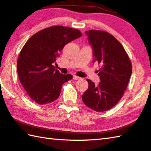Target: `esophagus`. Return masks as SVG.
I'll return each mask as SVG.
<instances>
[{
  "instance_id": "1",
  "label": "esophagus",
  "mask_w": 151,
  "mask_h": 151,
  "mask_svg": "<svg viewBox=\"0 0 151 151\" xmlns=\"http://www.w3.org/2000/svg\"><path fill=\"white\" fill-rule=\"evenodd\" d=\"M81 78L79 77V76H77L76 75H73V79L74 80H79V79H81Z\"/></svg>"
}]
</instances>
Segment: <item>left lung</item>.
Listing matches in <instances>:
<instances>
[{
	"label": "left lung",
	"mask_w": 151,
	"mask_h": 151,
	"mask_svg": "<svg viewBox=\"0 0 151 151\" xmlns=\"http://www.w3.org/2000/svg\"><path fill=\"white\" fill-rule=\"evenodd\" d=\"M93 50V63L101 65V82L95 85L87 79L88 88L82 95L85 105L96 112L111 109L124 94L132 73V64L124 47L116 38L103 30H86Z\"/></svg>",
	"instance_id": "obj_1"
}]
</instances>
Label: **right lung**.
Listing matches in <instances>:
<instances>
[{
  "mask_svg": "<svg viewBox=\"0 0 151 151\" xmlns=\"http://www.w3.org/2000/svg\"><path fill=\"white\" fill-rule=\"evenodd\" d=\"M81 35L77 29L53 26L35 33L25 43L17 68L20 83L33 101L44 104L56 101L63 84L73 78L60 73L53 64L64 47Z\"/></svg>",
  "mask_w": 151,
  "mask_h": 151,
  "instance_id": "obj_1",
  "label": "right lung"
}]
</instances>
